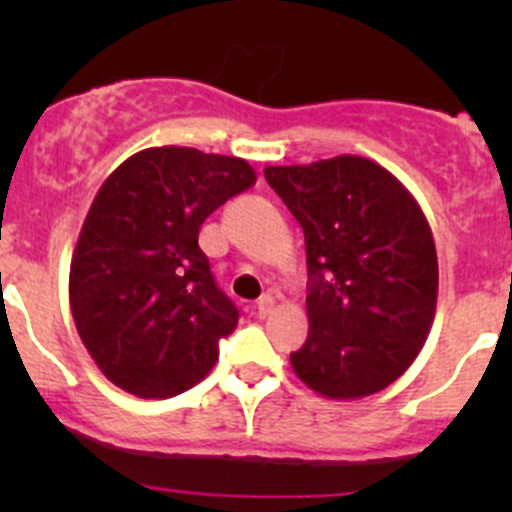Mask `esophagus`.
Instances as JSON below:
<instances>
[{
	"mask_svg": "<svg viewBox=\"0 0 512 512\" xmlns=\"http://www.w3.org/2000/svg\"><path fill=\"white\" fill-rule=\"evenodd\" d=\"M272 307H275V297H272V294H262V297L255 302L257 317H267V314L272 312Z\"/></svg>",
	"mask_w": 512,
	"mask_h": 512,
	"instance_id": "1",
	"label": "esophagus"
}]
</instances>
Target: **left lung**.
Here are the masks:
<instances>
[{"label":"left lung","mask_w":512,"mask_h":512,"mask_svg":"<svg viewBox=\"0 0 512 512\" xmlns=\"http://www.w3.org/2000/svg\"><path fill=\"white\" fill-rule=\"evenodd\" d=\"M304 230L309 337L289 354L309 389L359 399L386 389L421 352L438 260L409 190L381 165L339 156L265 168Z\"/></svg>","instance_id":"left-lung-1"}]
</instances>
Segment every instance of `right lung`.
Returning <instances> with one entry per match:
<instances>
[{
	"label": "right lung",
	"mask_w": 512,
	"mask_h": 512,
	"mask_svg": "<svg viewBox=\"0 0 512 512\" xmlns=\"http://www.w3.org/2000/svg\"><path fill=\"white\" fill-rule=\"evenodd\" d=\"M255 183L240 158L148 148L94 198L71 260L76 329L103 374L143 399L198 384L235 332V302L200 250L210 213Z\"/></svg>",
	"instance_id": "add662e5"
}]
</instances>
